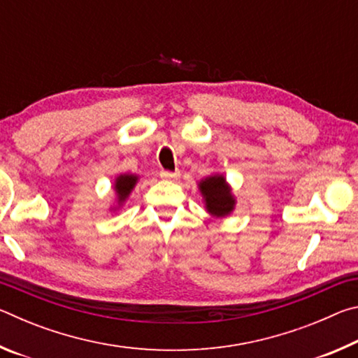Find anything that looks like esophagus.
<instances>
[{"label":"esophagus","mask_w":358,"mask_h":358,"mask_svg":"<svg viewBox=\"0 0 358 358\" xmlns=\"http://www.w3.org/2000/svg\"><path fill=\"white\" fill-rule=\"evenodd\" d=\"M159 177L164 178V180H175L180 177V172H171V171H161L159 172Z\"/></svg>","instance_id":"1"}]
</instances>
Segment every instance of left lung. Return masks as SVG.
<instances>
[{"mask_svg":"<svg viewBox=\"0 0 358 358\" xmlns=\"http://www.w3.org/2000/svg\"><path fill=\"white\" fill-rule=\"evenodd\" d=\"M201 191L207 203V210L215 216H226L234 208V197L224 177H210L201 183Z\"/></svg>","mask_w":358,"mask_h":358,"instance_id":"obj_1","label":"left lung"}]
</instances>
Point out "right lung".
Masks as SVG:
<instances>
[{
    "label": "right lung",
    "mask_w": 358,
    "mask_h": 358,
    "mask_svg": "<svg viewBox=\"0 0 358 358\" xmlns=\"http://www.w3.org/2000/svg\"><path fill=\"white\" fill-rule=\"evenodd\" d=\"M137 181V177L134 175H121L117 180V185H115V189L118 192V201L123 202L126 197L129 196L132 187H134Z\"/></svg>",
    "instance_id": "obj_1"
}]
</instances>
